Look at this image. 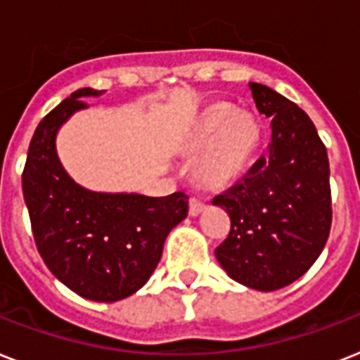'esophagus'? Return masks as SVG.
Wrapping results in <instances>:
<instances>
[{
    "label": "esophagus",
    "instance_id": "1",
    "mask_svg": "<svg viewBox=\"0 0 360 360\" xmlns=\"http://www.w3.org/2000/svg\"><path fill=\"white\" fill-rule=\"evenodd\" d=\"M205 209V203L202 202V200H198V198L192 196L191 198V203H188V213L192 214V217H196V214H200Z\"/></svg>",
    "mask_w": 360,
    "mask_h": 360
}]
</instances>
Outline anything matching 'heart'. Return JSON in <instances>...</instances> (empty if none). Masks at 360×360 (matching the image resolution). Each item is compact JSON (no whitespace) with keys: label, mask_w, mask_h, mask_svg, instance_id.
I'll use <instances>...</instances> for the list:
<instances>
[{"label":"heart","mask_w":360,"mask_h":360,"mask_svg":"<svg viewBox=\"0 0 360 360\" xmlns=\"http://www.w3.org/2000/svg\"><path fill=\"white\" fill-rule=\"evenodd\" d=\"M257 127L248 115H233L228 104H217L203 117L192 147L210 149L198 164L200 179L209 186H224L243 172L256 147Z\"/></svg>","instance_id":"obj_1"}]
</instances>
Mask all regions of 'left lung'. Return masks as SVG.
<instances>
[{
    "mask_svg": "<svg viewBox=\"0 0 360 360\" xmlns=\"http://www.w3.org/2000/svg\"><path fill=\"white\" fill-rule=\"evenodd\" d=\"M259 114L271 117L267 151L213 198L231 228L217 259L252 290L295 282L323 250L333 224L329 158L312 120L271 87L250 84Z\"/></svg>",
    "mask_w": 360,
    "mask_h": 360,
    "instance_id": "obj_1",
    "label": "left lung"
}]
</instances>
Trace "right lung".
Wrapping results in <instances>:
<instances>
[{
    "instance_id": "add662e5",
    "label": "right lung",
    "mask_w": 360,
    "mask_h": 360,
    "mask_svg": "<svg viewBox=\"0 0 360 360\" xmlns=\"http://www.w3.org/2000/svg\"><path fill=\"white\" fill-rule=\"evenodd\" d=\"M78 89L39 123L22 172L37 250L58 280L91 301L114 302L146 284L162 256L164 240L188 213V196L103 194L76 185L56 153L58 129L86 97Z\"/></svg>"
}]
</instances>
